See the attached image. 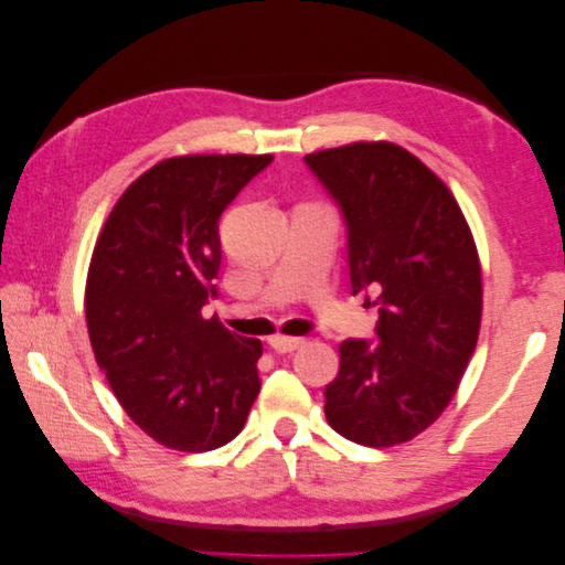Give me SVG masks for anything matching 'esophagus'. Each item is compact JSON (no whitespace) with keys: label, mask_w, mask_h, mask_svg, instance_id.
Returning <instances> with one entry per match:
<instances>
[{"label":"esophagus","mask_w":565,"mask_h":565,"mask_svg":"<svg viewBox=\"0 0 565 565\" xmlns=\"http://www.w3.org/2000/svg\"><path fill=\"white\" fill-rule=\"evenodd\" d=\"M268 344H270L273 349H276L278 353H292V351H297V349L303 344V339L276 334V337H270V339H268Z\"/></svg>","instance_id":"esophagus-1"}]
</instances>
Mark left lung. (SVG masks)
<instances>
[{
    "instance_id": "1",
    "label": "left lung",
    "mask_w": 565,
    "mask_h": 565,
    "mask_svg": "<svg viewBox=\"0 0 565 565\" xmlns=\"http://www.w3.org/2000/svg\"><path fill=\"white\" fill-rule=\"evenodd\" d=\"M347 224L351 292L380 322L339 347L324 417L367 448L398 446L452 401L481 328V264L448 185L396 143L306 156Z\"/></svg>"
}]
</instances>
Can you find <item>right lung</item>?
I'll use <instances>...</instances> for the list:
<instances>
[{
	"instance_id": "right-lung-1",
	"label": "right lung",
	"mask_w": 565,
	"mask_h": 565,
	"mask_svg": "<svg viewBox=\"0 0 565 565\" xmlns=\"http://www.w3.org/2000/svg\"><path fill=\"white\" fill-rule=\"evenodd\" d=\"M270 156H183L150 167L113 207L87 278L98 367L134 424L207 452L243 431L262 341L202 318L221 266L218 218Z\"/></svg>"
}]
</instances>
